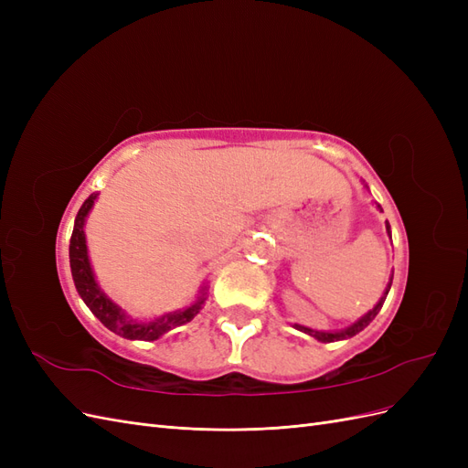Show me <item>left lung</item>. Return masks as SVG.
<instances>
[{"label":"left lung","instance_id":"8db88e82","mask_svg":"<svg viewBox=\"0 0 468 468\" xmlns=\"http://www.w3.org/2000/svg\"><path fill=\"white\" fill-rule=\"evenodd\" d=\"M377 208L382 210L380 205H377ZM387 232H388V236H390V224H388V222H387ZM390 285H392V275H390V281H388V285H387V289H385V294L380 296V301L375 304V308L369 310V313H367L365 316H361L357 322H353L351 325H347V328H344V330H339V332H318V330H313V328H306V325H301V324H294V328L304 332V334H308V335L316 337L318 342H322V344L339 342V339L353 337L356 334H359L361 330H365L367 325H369V324L375 320V316L380 313V308H382V304H385V299H387V294H388V291H390Z\"/></svg>","mask_w":468,"mask_h":468}]
</instances>
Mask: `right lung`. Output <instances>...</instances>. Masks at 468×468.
<instances>
[{
	"label": "right lung",
	"instance_id": "add662e5",
	"mask_svg": "<svg viewBox=\"0 0 468 468\" xmlns=\"http://www.w3.org/2000/svg\"><path fill=\"white\" fill-rule=\"evenodd\" d=\"M97 199V193H91L86 203L81 205L78 210V217L74 222V232L72 238H69V267H72V277H74V285L83 299V303L88 304L91 313L99 318L105 328L111 332L119 334L121 337L126 339H143V342H154L165 332L177 328V325H183L191 322L199 310L203 308V303L207 299V287H203L201 296L197 299L191 306L176 310V313L164 314L162 318H155L152 322H136L124 314V310L112 303L109 296L99 289L93 269L90 263L88 256V246H86V232H83V226H86V217L90 215V210Z\"/></svg>",
	"mask_w": 468,
	"mask_h": 468
}]
</instances>
